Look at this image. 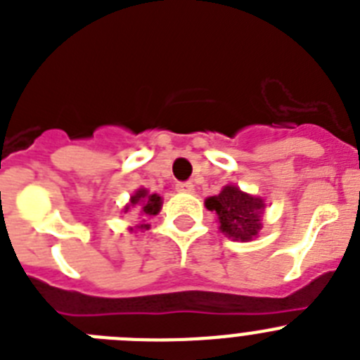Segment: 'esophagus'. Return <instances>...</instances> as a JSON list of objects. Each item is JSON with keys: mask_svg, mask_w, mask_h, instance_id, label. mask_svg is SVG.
I'll list each match as a JSON object with an SVG mask.
<instances>
[{"mask_svg": "<svg viewBox=\"0 0 360 360\" xmlns=\"http://www.w3.org/2000/svg\"><path fill=\"white\" fill-rule=\"evenodd\" d=\"M176 191H180V193H195V186H193V182H178Z\"/></svg>", "mask_w": 360, "mask_h": 360, "instance_id": "obj_1", "label": "esophagus"}]
</instances>
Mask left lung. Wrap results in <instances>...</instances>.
I'll use <instances>...</instances> for the list:
<instances>
[{"label":"left lung","mask_w":360,"mask_h":360,"mask_svg":"<svg viewBox=\"0 0 360 360\" xmlns=\"http://www.w3.org/2000/svg\"><path fill=\"white\" fill-rule=\"evenodd\" d=\"M205 207L218 214L219 231L234 241H250L262 231L265 203L236 186H225L219 195L205 200Z\"/></svg>","instance_id":"8db88e82"}]
</instances>
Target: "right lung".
I'll return each mask as SVG.
<instances>
[{
    "instance_id": "obj_1",
    "label": "right lung",
    "mask_w": 360,
    "mask_h": 360,
    "mask_svg": "<svg viewBox=\"0 0 360 360\" xmlns=\"http://www.w3.org/2000/svg\"><path fill=\"white\" fill-rule=\"evenodd\" d=\"M162 207V198L157 193H149L148 189L141 187V189L135 191V195L129 198V203L124 207V212L136 211L141 212V216H155L160 212ZM139 229H149L148 224H141ZM133 231V229H131Z\"/></svg>"
}]
</instances>
